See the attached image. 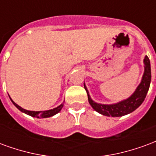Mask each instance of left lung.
I'll return each mask as SVG.
<instances>
[{"label":"left lung","mask_w":156,"mask_h":156,"mask_svg":"<svg viewBox=\"0 0 156 156\" xmlns=\"http://www.w3.org/2000/svg\"><path fill=\"white\" fill-rule=\"evenodd\" d=\"M144 63H145V72L142 77L141 82L139 85L135 93L127 100L119 102L117 104L101 105L95 103L90 99L89 94H88V90H86V86L84 85L85 89L87 92V95H88V101H89L90 105H91L92 108L95 111L99 112L100 114L112 117L123 116L125 115L131 113L132 111L137 109L142 104V102L144 101L146 94L149 90V88H150V84H151V63H150V60L147 55L144 59Z\"/></svg>","instance_id":"1"}]
</instances>
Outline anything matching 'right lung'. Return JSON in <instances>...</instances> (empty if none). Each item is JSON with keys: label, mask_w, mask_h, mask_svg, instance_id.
Wrapping results in <instances>:
<instances>
[{"label": "right lung", "mask_w": 156, "mask_h": 156, "mask_svg": "<svg viewBox=\"0 0 156 156\" xmlns=\"http://www.w3.org/2000/svg\"><path fill=\"white\" fill-rule=\"evenodd\" d=\"M11 99V98H10ZM12 103L15 105V106L19 109L20 111H22L26 114L29 115L30 116L32 117H37V118H47V117H51L54 115L57 114L59 111H61L62 107H63V104H61V105H59L58 107L54 108L52 110H49V111H27V110H25L23 108H21L20 105H18L17 104H16L12 100H11Z\"/></svg>", "instance_id": "right-lung-1"}]
</instances>
